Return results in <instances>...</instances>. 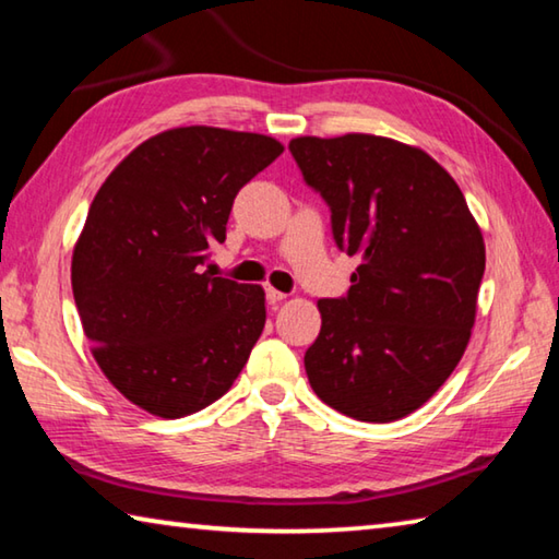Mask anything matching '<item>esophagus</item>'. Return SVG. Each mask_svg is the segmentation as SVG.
I'll use <instances>...</instances> for the list:
<instances>
[{"mask_svg": "<svg viewBox=\"0 0 559 559\" xmlns=\"http://www.w3.org/2000/svg\"><path fill=\"white\" fill-rule=\"evenodd\" d=\"M266 300L271 302V306H276V302L286 300V293H281V290H276V288H266Z\"/></svg>", "mask_w": 559, "mask_h": 559, "instance_id": "1", "label": "esophagus"}]
</instances>
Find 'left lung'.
<instances>
[{"label":"left lung","instance_id":"8db88e82","mask_svg":"<svg viewBox=\"0 0 559 559\" xmlns=\"http://www.w3.org/2000/svg\"><path fill=\"white\" fill-rule=\"evenodd\" d=\"M288 150L330 206L337 249L359 259L347 296L318 300L308 382L353 419H402L431 400L468 345L484 234L453 177L419 147L347 132L296 138Z\"/></svg>","mask_w":559,"mask_h":559}]
</instances>
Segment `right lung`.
I'll list each match as a JSON object with an SVG mask.
<instances>
[{
	"instance_id": "add662e5",
	"label": "right lung",
	"mask_w": 559,
	"mask_h": 559,
	"mask_svg": "<svg viewBox=\"0 0 559 559\" xmlns=\"http://www.w3.org/2000/svg\"><path fill=\"white\" fill-rule=\"evenodd\" d=\"M283 153L259 132L189 126L112 169L73 246L71 286L103 374L163 419L229 392L266 323L261 286L214 278L234 197Z\"/></svg>"
}]
</instances>
